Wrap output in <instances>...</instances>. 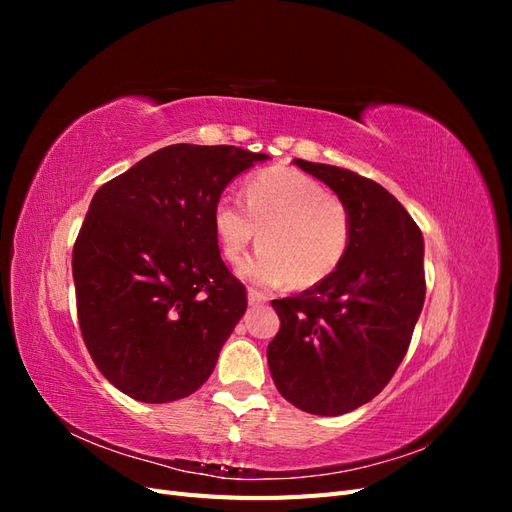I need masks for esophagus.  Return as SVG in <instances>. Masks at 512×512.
<instances>
[{
  "label": "esophagus",
  "instance_id": "obj_1",
  "mask_svg": "<svg viewBox=\"0 0 512 512\" xmlns=\"http://www.w3.org/2000/svg\"><path fill=\"white\" fill-rule=\"evenodd\" d=\"M267 301H269L267 294H262V292L254 290V288L247 290V303H250V305H265Z\"/></svg>",
  "mask_w": 512,
  "mask_h": 512
}]
</instances>
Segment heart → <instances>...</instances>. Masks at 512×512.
Wrapping results in <instances>:
<instances>
[{"instance_id":"1","label":"heart","mask_w":512,"mask_h":512,"mask_svg":"<svg viewBox=\"0 0 512 512\" xmlns=\"http://www.w3.org/2000/svg\"><path fill=\"white\" fill-rule=\"evenodd\" d=\"M211 220L228 262H237L258 239L262 247L241 262L239 275L267 288L324 282L342 265L352 239L344 200L288 166L267 168L247 181L245 205L235 196H220Z\"/></svg>"}]
</instances>
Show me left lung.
<instances>
[{
  "label": "left lung",
  "mask_w": 512,
  "mask_h": 512,
  "mask_svg": "<svg viewBox=\"0 0 512 512\" xmlns=\"http://www.w3.org/2000/svg\"><path fill=\"white\" fill-rule=\"evenodd\" d=\"M294 164L344 200L352 239L327 280L271 303L282 324L267 359L292 406L339 416L374 399L404 361L425 303V243L380 183L331 164Z\"/></svg>",
  "instance_id": "1"
}]
</instances>
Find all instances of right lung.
Here are the masks:
<instances>
[{
	"label": "right lung",
	"mask_w": 512,
	"mask_h": 512,
	"mask_svg": "<svg viewBox=\"0 0 512 512\" xmlns=\"http://www.w3.org/2000/svg\"><path fill=\"white\" fill-rule=\"evenodd\" d=\"M265 160L232 145H168L91 198L72 252L76 312L91 359L121 393L166 404L211 376L247 307L213 205Z\"/></svg>",
	"instance_id": "obj_1"
}]
</instances>
